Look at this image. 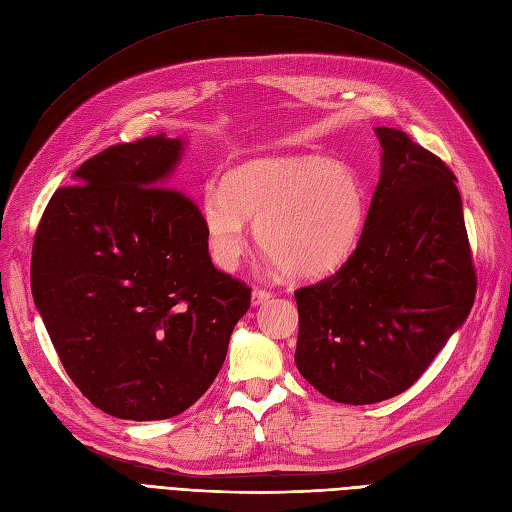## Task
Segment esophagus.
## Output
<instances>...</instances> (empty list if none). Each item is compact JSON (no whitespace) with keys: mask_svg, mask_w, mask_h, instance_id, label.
<instances>
[{"mask_svg":"<svg viewBox=\"0 0 512 512\" xmlns=\"http://www.w3.org/2000/svg\"><path fill=\"white\" fill-rule=\"evenodd\" d=\"M271 299V290H265V288H254L252 290V303L254 305H260Z\"/></svg>","mask_w":512,"mask_h":512,"instance_id":"34e87169","label":"esophagus"}]
</instances>
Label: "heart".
<instances>
[{
	"instance_id": "heart-1",
	"label": "heart",
	"mask_w": 512,
	"mask_h": 512,
	"mask_svg": "<svg viewBox=\"0 0 512 512\" xmlns=\"http://www.w3.org/2000/svg\"><path fill=\"white\" fill-rule=\"evenodd\" d=\"M245 218L256 241L294 277H318L342 265L359 239L365 194L350 168L320 158L262 160L209 185L203 200L213 260L232 269L247 247Z\"/></svg>"
}]
</instances>
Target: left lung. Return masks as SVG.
<instances>
[{
    "instance_id": "obj_1",
    "label": "left lung",
    "mask_w": 512,
    "mask_h": 512,
    "mask_svg": "<svg viewBox=\"0 0 512 512\" xmlns=\"http://www.w3.org/2000/svg\"><path fill=\"white\" fill-rule=\"evenodd\" d=\"M376 132L382 175L359 243L333 275L294 290L301 376L352 406L410 389L476 294L455 173L404 130Z\"/></svg>"
}]
</instances>
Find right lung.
I'll use <instances>...</instances> for the list:
<instances>
[{
	"mask_svg": "<svg viewBox=\"0 0 512 512\" xmlns=\"http://www.w3.org/2000/svg\"><path fill=\"white\" fill-rule=\"evenodd\" d=\"M181 141L111 145L46 205L32 290L66 374L91 404L162 421L203 397L252 288L209 256L194 200L168 183Z\"/></svg>",
	"mask_w": 512,
	"mask_h": 512,
	"instance_id": "1",
	"label": "right lung"
}]
</instances>
